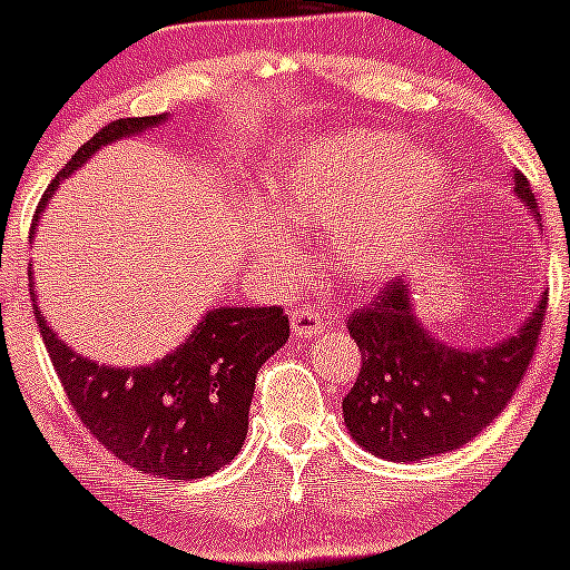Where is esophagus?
<instances>
[{
  "instance_id": "34e87169",
  "label": "esophagus",
  "mask_w": 570,
  "mask_h": 570,
  "mask_svg": "<svg viewBox=\"0 0 570 570\" xmlns=\"http://www.w3.org/2000/svg\"><path fill=\"white\" fill-rule=\"evenodd\" d=\"M291 326L296 337H313V334H321L326 328V318L313 307H298L293 309Z\"/></svg>"
}]
</instances>
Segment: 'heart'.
Instances as JSON below:
<instances>
[{
	"label": "heart",
	"mask_w": 570,
	"mask_h": 570,
	"mask_svg": "<svg viewBox=\"0 0 570 570\" xmlns=\"http://www.w3.org/2000/svg\"><path fill=\"white\" fill-rule=\"evenodd\" d=\"M448 164L395 134L351 131L298 150L266 189L268 216L293 230L332 227L328 252L351 283L392 277L448 191ZM261 263L291 266L296 246L261 216L246 230Z\"/></svg>",
	"instance_id": "heart-1"
}]
</instances>
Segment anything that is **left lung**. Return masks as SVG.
<instances>
[{"mask_svg":"<svg viewBox=\"0 0 570 570\" xmlns=\"http://www.w3.org/2000/svg\"><path fill=\"white\" fill-rule=\"evenodd\" d=\"M513 191L538 222L530 180L513 173ZM409 283L395 279L348 318L362 371L343 397L356 444L379 459L422 461L472 442L513 397L535 354L547 293L535 313L485 348H453L433 337L412 309Z\"/></svg>","mask_w":570,"mask_h":570,"instance_id":"1","label":"left lung"}]
</instances>
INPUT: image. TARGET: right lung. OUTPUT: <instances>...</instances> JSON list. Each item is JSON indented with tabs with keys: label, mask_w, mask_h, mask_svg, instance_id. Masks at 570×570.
I'll list each match as a JSON object with an SVG mask.
<instances>
[{
	"label": "right lung",
	"mask_w": 570,
	"mask_h": 570,
	"mask_svg": "<svg viewBox=\"0 0 570 570\" xmlns=\"http://www.w3.org/2000/svg\"><path fill=\"white\" fill-rule=\"evenodd\" d=\"M164 120L167 115L122 117L104 126L51 180L38 214L60 180L85 167L96 150ZM29 296L51 365L87 431L137 472L178 483L214 474L236 459L249 428L257 371L291 337L283 307H216L173 354L142 367H111L57 337L40 315L35 283Z\"/></svg>",
	"instance_id": "right-lung-1"
}]
</instances>
